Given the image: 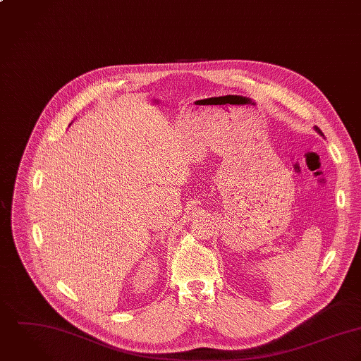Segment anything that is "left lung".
I'll list each match as a JSON object with an SVG mask.
<instances>
[{
	"label": "left lung",
	"mask_w": 361,
	"mask_h": 361,
	"mask_svg": "<svg viewBox=\"0 0 361 361\" xmlns=\"http://www.w3.org/2000/svg\"><path fill=\"white\" fill-rule=\"evenodd\" d=\"M315 131H318V133H319V134H321V135H322V131H321V130H319V128H318V127H315Z\"/></svg>",
	"instance_id": "obj_1"
}]
</instances>
